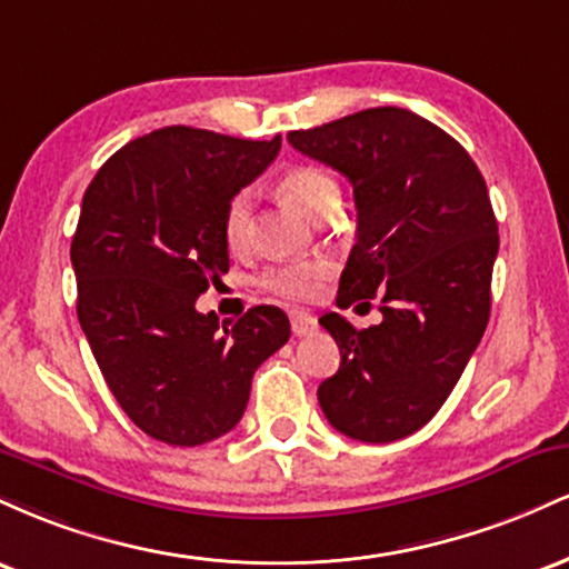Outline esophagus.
Returning <instances> with one entry per match:
<instances>
[{"instance_id":"34e87169","label":"esophagus","mask_w":569,"mask_h":569,"mask_svg":"<svg viewBox=\"0 0 569 569\" xmlns=\"http://www.w3.org/2000/svg\"><path fill=\"white\" fill-rule=\"evenodd\" d=\"M318 329V321L316 316H310V312H291V331L293 337H307L312 335V331Z\"/></svg>"}]
</instances>
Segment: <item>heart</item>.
<instances>
[{"label":"heart","instance_id":"1","mask_svg":"<svg viewBox=\"0 0 569 569\" xmlns=\"http://www.w3.org/2000/svg\"><path fill=\"white\" fill-rule=\"evenodd\" d=\"M278 189L297 211H302L310 219H318L323 211L339 206V184L321 168H291L289 173H283ZM248 219H251V198H248V192H234L227 200L224 217H221V234H224L227 246L243 248L248 238ZM329 276L331 262L316 259V262L276 267L262 278V286L278 297L291 299V302H307V299H316L321 293L323 280Z\"/></svg>","mask_w":569,"mask_h":569}]
</instances>
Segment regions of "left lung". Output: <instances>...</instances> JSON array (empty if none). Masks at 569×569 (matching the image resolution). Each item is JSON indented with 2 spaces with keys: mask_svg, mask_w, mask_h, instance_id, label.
<instances>
[{
  "mask_svg": "<svg viewBox=\"0 0 569 569\" xmlns=\"http://www.w3.org/2000/svg\"><path fill=\"white\" fill-rule=\"evenodd\" d=\"M289 143L352 184L358 230L337 305L382 302L369 329L321 318L342 361L318 401L350 439H403L441 409L487 329L500 238L485 176L452 136L398 107L291 130Z\"/></svg>",
  "mask_w": 569,
  "mask_h": 569,
  "instance_id": "left-lung-1",
  "label": "left lung"
}]
</instances>
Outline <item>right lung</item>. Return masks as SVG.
I'll return each instance as SVG.
<instances>
[{"mask_svg": "<svg viewBox=\"0 0 569 569\" xmlns=\"http://www.w3.org/2000/svg\"><path fill=\"white\" fill-rule=\"evenodd\" d=\"M280 152L171 126L126 143L84 189L71 240L77 318L117 403L143 433L198 447L243 417L251 380L291 337L272 305L234 323L194 310L230 270L221 217Z\"/></svg>", "mask_w": 569, "mask_h": 569, "instance_id": "obj_1", "label": "right lung"}]
</instances>
